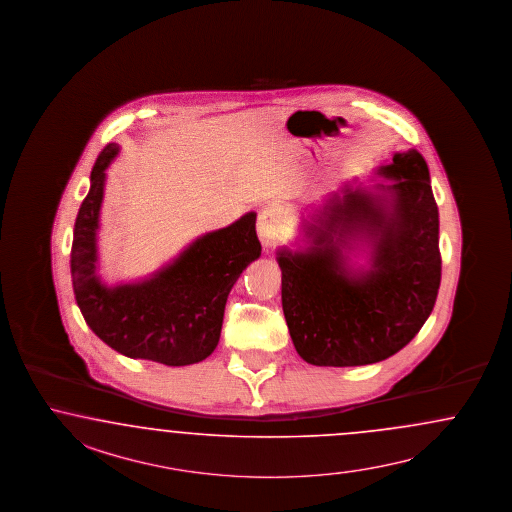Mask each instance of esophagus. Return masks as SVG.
I'll return each instance as SVG.
<instances>
[{
	"label": "esophagus",
	"instance_id": "1",
	"mask_svg": "<svg viewBox=\"0 0 512 512\" xmlns=\"http://www.w3.org/2000/svg\"><path fill=\"white\" fill-rule=\"evenodd\" d=\"M277 233H279V213L275 207L267 205L258 215V237L262 239V243H269L277 237Z\"/></svg>",
	"mask_w": 512,
	"mask_h": 512
}]
</instances>
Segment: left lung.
Returning <instances> with one entry per match:
<instances>
[{
	"label": "left lung",
	"instance_id": "obj_1",
	"mask_svg": "<svg viewBox=\"0 0 512 512\" xmlns=\"http://www.w3.org/2000/svg\"><path fill=\"white\" fill-rule=\"evenodd\" d=\"M377 175L392 182H348L303 220L307 247L277 250L282 311L307 363L382 362L409 345L433 311L441 252L428 164L409 149ZM365 247L368 267L356 268L349 256Z\"/></svg>",
	"mask_w": 512,
	"mask_h": 512
}]
</instances>
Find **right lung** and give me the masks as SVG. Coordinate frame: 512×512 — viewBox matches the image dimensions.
Returning <instances> with one entry per match:
<instances>
[{
    "instance_id": "1",
    "label": "right lung",
    "mask_w": 512,
    "mask_h": 512,
    "mask_svg": "<svg viewBox=\"0 0 512 512\" xmlns=\"http://www.w3.org/2000/svg\"><path fill=\"white\" fill-rule=\"evenodd\" d=\"M120 147L109 143L94 164L90 190L73 228L71 279L90 330L116 352L164 365H190L213 354L233 284L260 258L256 213L209 231L137 282L109 286L98 273L99 213L105 169Z\"/></svg>"
}]
</instances>
